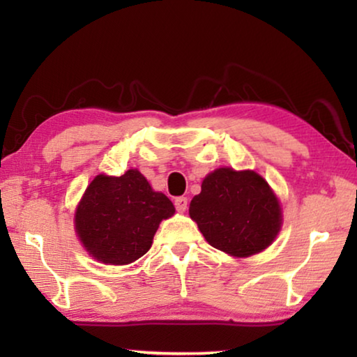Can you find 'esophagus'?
I'll return each instance as SVG.
<instances>
[{
  "label": "esophagus",
  "mask_w": 357,
  "mask_h": 357,
  "mask_svg": "<svg viewBox=\"0 0 357 357\" xmlns=\"http://www.w3.org/2000/svg\"><path fill=\"white\" fill-rule=\"evenodd\" d=\"M187 204H189V200H187V197H178L174 198V206L179 211V213H184L187 209Z\"/></svg>",
  "instance_id": "34e87169"
}]
</instances>
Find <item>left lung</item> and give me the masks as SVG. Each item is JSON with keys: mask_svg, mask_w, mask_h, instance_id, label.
I'll use <instances>...</instances> for the list:
<instances>
[{"mask_svg": "<svg viewBox=\"0 0 357 357\" xmlns=\"http://www.w3.org/2000/svg\"><path fill=\"white\" fill-rule=\"evenodd\" d=\"M189 214L211 245L238 258L263 252L282 227L279 198L264 178L228 167L203 179Z\"/></svg>", "mask_w": 357, "mask_h": 357, "instance_id": "obj_1", "label": "left lung"}]
</instances>
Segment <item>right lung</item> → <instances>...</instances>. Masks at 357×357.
<instances>
[{
  "mask_svg": "<svg viewBox=\"0 0 357 357\" xmlns=\"http://www.w3.org/2000/svg\"><path fill=\"white\" fill-rule=\"evenodd\" d=\"M173 214V203L132 168L121 176H96L74 222L89 255L105 264H129L151 249L159 223Z\"/></svg>",
  "mask_w": 357,
  "mask_h": 357,
  "instance_id": "1",
  "label": "right lung"
}]
</instances>
